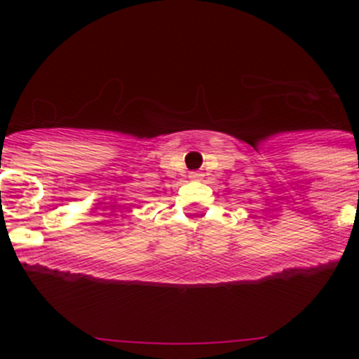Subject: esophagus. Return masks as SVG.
<instances>
[{
	"mask_svg": "<svg viewBox=\"0 0 359 359\" xmlns=\"http://www.w3.org/2000/svg\"><path fill=\"white\" fill-rule=\"evenodd\" d=\"M190 180H201L203 177V174L201 172H190Z\"/></svg>",
	"mask_w": 359,
	"mask_h": 359,
	"instance_id": "esophagus-1",
	"label": "esophagus"
}]
</instances>
